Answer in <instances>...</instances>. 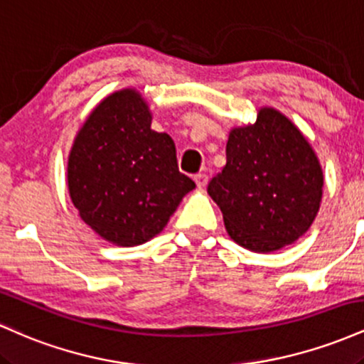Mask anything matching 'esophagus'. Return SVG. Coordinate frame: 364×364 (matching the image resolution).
<instances>
[{
    "label": "esophagus",
    "instance_id": "obj_1",
    "mask_svg": "<svg viewBox=\"0 0 364 364\" xmlns=\"http://www.w3.org/2000/svg\"><path fill=\"white\" fill-rule=\"evenodd\" d=\"M195 183H196V186H198V188H205L207 183H208V176H207V174H203V173L195 174Z\"/></svg>",
    "mask_w": 364,
    "mask_h": 364
}]
</instances>
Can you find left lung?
Returning <instances> with one entry per match:
<instances>
[{"instance_id": "obj_1", "label": "left lung", "mask_w": 364, "mask_h": 364, "mask_svg": "<svg viewBox=\"0 0 364 364\" xmlns=\"http://www.w3.org/2000/svg\"><path fill=\"white\" fill-rule=\"evenodd\" d=\"M225 157L207 191L237 245L269 253L310 229L323 173L311 145L282 112L262 107L253 124L232 128Z\"/></svg>"}]
</instances>
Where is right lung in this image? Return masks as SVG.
I'll list each match as a JSON object with an SVG mask.
<instances>
[{"label":"right lung","mask_w":364,"mask_h":364,"mask_svg":"<svg viewBox=\"0 0 364 364\" xmlns=\"http://www.w3.org/2000/svg\"><path fill=\"white\" fill-rule=\"evenodd\" d=\"M150 124L139 92L118 90L90 112L70 152V198L83 223L112 245L152 240L195 188L179 173L173 139Z\"/></svg>","instance_id":"1"}]
</instances>
